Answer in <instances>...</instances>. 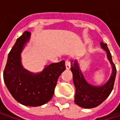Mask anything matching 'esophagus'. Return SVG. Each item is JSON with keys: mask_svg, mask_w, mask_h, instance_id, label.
Here are the masks:
<instances>
[{"mask_svg": "<svg viewBox=\"0 0 120 120\" xmlns=\"http://www.w3.org/2000/svg\"><path fill=\"white\" fill-rule=\"evenodd\" d=\"M65 65H66V69H70V66H71V62H70V61L69 60H66L65 62Z\"/></svg>", "mask_w": 120, "mask_h": 120, "instance_id": "obj_1", "label": "esophagus"}]
</instances>
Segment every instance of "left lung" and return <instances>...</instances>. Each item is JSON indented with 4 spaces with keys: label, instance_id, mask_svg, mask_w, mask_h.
Segmentation results:
<instances>
[{
    "label": "left lung",
    "instance_id": "1",
    "mask_svg": "<svg viewBox=\"0 0 120 120\" xmlns=\"http://www.w3.org/2000/svg\"><path fill=\"white\" fill-rule=\"evenodd\" d=\"M100 46L107 54V60L112 66V72L109 79L103 85H93L88 82L81 70L78 60H71V72L72 73L73 83L75 86V103L77 105L90 109L99 105L110 95L113 90L116 76V68L112 61V54L107 48V44L101 41Z\"/></svg>",
    "mask_w": 120,
    "mask_h": 120
}]
</instances>
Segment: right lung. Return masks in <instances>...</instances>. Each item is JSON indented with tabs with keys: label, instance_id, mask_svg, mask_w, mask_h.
Instances as JSON below:
<instances>
[{
	"label": "right lung",
	"instance_id": "1",
	"mask_svg": "<svg viewBox=\"0 0 120 120\" xmlns=\"http://www.w3.org/2000/svg\"><path fill=\"white\" fill-rule=\"evenodd\" d=\"M31 38V33L25 31L17 39L8 55L3 78L8 91L21 104L38 107L52 98L60 75L65 70V61L45 66L39 72H32L22 64L21 53Z\"/></svg>",
	"mask_w": 120,
	"mask_h": 120
}]
</instances>
